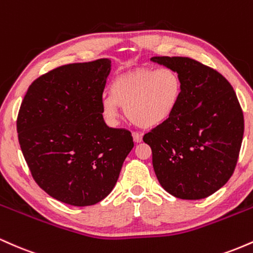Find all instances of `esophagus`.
I'll list each match as a JSON object with an SVG mask.
<instances>
[{
    "label": "esophagus",
    "instance_id": "obj_1",
    "mask_svg": "<svg viewBox=\"0 0 253 253\" xmlns=\"http://www.w3.org/2000/svg\"><path fill=\"white\" fill-rule=\"evenodd\" d=\"M132 135H133V140H134L135 143H140V141L143 140V134H141V133L133 132Z\"/></svg>",
    "mask_w": 253,
    "mask_h": 253
}]
</instances>
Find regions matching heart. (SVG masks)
<instances>
[{
    "instance_id": "1",
    "label": "heart",
    "mask_w": 253,
    "mask_h": 253,
    "mask_svg": "<svg viewBox=\"0 0 253 253\" xmlns=\"http://www.w3.org/2000/svg\"><path fill=\"white\" fill-rule=\"evenodd\" d=\"M182 90V78L173 69H139L113 81L110 95L101 101V109L112 126L118 124L120 106L133 124L149 128L172 117Z\"/></svg>"
}]
</instances>
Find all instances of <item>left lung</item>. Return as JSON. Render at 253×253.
Returning a JSON list of instances; mask_svg holds the SVG:
<instances>
[{"label": "left lung", "mask_w": 253, "mask_h": 253, "mask_svg": "<svg viewBox=\"0 0 253 253\" xmlns=\"http://www.w3.org/2000/svg\"><path fill=\"white\" fill-rule=\"evenodd\" d=\"M179 74L181 101L169 120L144 135L162 187L184 200L208 197L225 185L239 157L244 114L231 83L189 57H152Z\"/></svg>", "instance_id": "obj_1"}]
</instances>
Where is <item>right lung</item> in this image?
<instances>
[{"mask_svg":"<svg viewBox=\"0 0 253 253\" xmlns=\"http://www.w3.org/2000/svg\"><path fill=\"white\" fill-rule=\"evenodd\" d=\"M110 60L62 65L38 77L17 114L19 143L34 181L53 199L77 207L114 188L132 133L104 123L101 101Z\"/></svg>","mask_w":253,"mask_h":253,"instance_id":"1","label":"right lung"}]
</instances>
